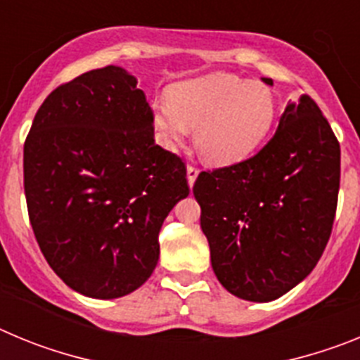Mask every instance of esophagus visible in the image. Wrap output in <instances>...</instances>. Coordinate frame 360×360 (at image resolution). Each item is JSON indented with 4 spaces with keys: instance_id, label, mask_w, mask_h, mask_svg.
<instances>
[{
    "instance_id": "esophagus-1",
    "label": "esophagus",
    "mask_w": 360,
    "mask_h": 360,
    "mask_svg": "<svg viewBox=\"0 0 360 360\" xmlns=\"http://www.w3.org/2000/svg\"><path fill=\"white\" fill-rule=\"evenodd\" d=\"M198 173H200V169L196 167V165H193V164L187 165V182H189L191 187L195 186V180H196V176H198Z\"/></svg>"
}]
</instances>
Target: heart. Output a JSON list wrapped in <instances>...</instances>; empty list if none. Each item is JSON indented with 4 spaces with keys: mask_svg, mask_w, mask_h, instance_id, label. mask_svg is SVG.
<instances>
[{
    "mask_svg": "<svg viewBox=\"0 0 360 360\" xmlns=\"http://www.w3.org/2000/svg\"><path fill=\"white\" fill-rule=\"evenodd\" d=\"M274 119L276 98L265 84L225 72L176 82L151 104L153 131L165 149H176L195 128L196 148L218 165L249 157Z\"/></svg>",
    "mask_w": 360,
    "mask_h": 360,
    "instance_id": "obj_1",
    "label": "heart"
}]
</instances>
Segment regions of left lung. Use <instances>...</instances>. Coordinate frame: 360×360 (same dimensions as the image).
<instances>
[{
  "label": "left lung",
  "instance_id": "obj_1",
  "mask_svg": "<svg viewBox=\"0 0 360 360\" xmlns=\"http://www.w3.org/2000/svg\"><path fill=\"white\" fill-rule=\"evenodd\" d=\"M339 180L341 146L308 95L287 104L256 155L202 171L193 193L218 281L256 303L303 281L332 234Z\"/></svg>",
  "mask_w": 360,
  "mask_h": 360
}]
</instances>
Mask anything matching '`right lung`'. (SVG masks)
Instances as JSON below:
<instances>
[{"label":"right lung","mask_w":360,"mask_h":360,"mask_svg":"<svg viewBox=\"0 0 360 360\" xmlns=\"http://www.w3.org/2000/svg\"><path fill=\"white\" fill-rule=\"evenodd\" d=\"M23 176L44 259L95 299L148 281L162 224L189 195L186 164L155 144L151 106L120 66L82 73L44 98L25 141Z\"/></svg>","instance_id":"right-lung-1"}]
</instances>
